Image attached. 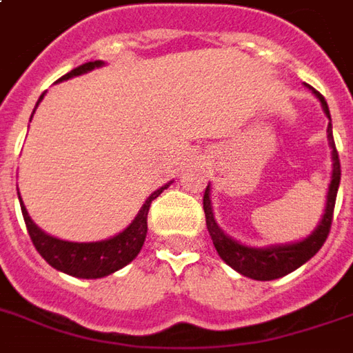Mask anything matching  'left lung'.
<instances>
[{
    "label": "left lung",
    "mask_w": 353,
    "mask_h": 353,
    "mask_svg": "<svg viewBox=\"0 0 353 353\" xmlns=\"http://www.w3.org/2000/svg\"><path fill=\"white\" fill-rule=\"evenodd\" d=\"M307 88L311 90V94L315 98L319 99L325 115L330 121V111L325 98L317 90H313L311 86H307ZM327 140H329L330 159H332V174H330L329 192H327L325 213H323L315 230L302 240H296L290 244H271V246L265 248H255L246 246L234 238H230L223 232V228L219 227L217 221H215L213 203H211V184H208L205 194H203V211H205V225H208L209 236L213 240V246L217 250V254L221 255V259L230 265L236 273L244 274L248 279H254V281H274V279H281L284 274L292 273L303 263H307L325 244V240L329 236L330 225H332V211H334L336 192H339L340 186V159L336 145H334V138H332V125L330 123L327 126Z\"/></svg>",
    "instance_id": "8db88e82"
}]
</instances>
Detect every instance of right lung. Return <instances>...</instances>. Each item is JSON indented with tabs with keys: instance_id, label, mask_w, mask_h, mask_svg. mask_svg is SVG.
I'll return each mask as SVG.
<instances>
[{
	"instance_id": "add662e5",
	"label": "right lung",
	"mask_w": 353,
	"mask_h": 353,
	"mask_svg": "<svg viewBox=\"0 0 353 353\" xmlns=\"http://www.w3.org/2000/svg\"><path fill=\"white\" fill-rule=\"evenodd\" d=\"M103 65H105L103 61H90V63H84V65H80L77 69L67 72L57 82L86 74L90 70L99 69ZM42 99L43 94L36 101V107L40 105ZM36 107H34V111H36ZM171 182H167L165 186L150 194V198L144 201V205L140 208L138 215L132 219V223L125 230H121L115 236L98 240V242H70V240H61V238L43 232L42 228L30 219L28 211L24 208L21 194H19V186H17V194H19L21 211H23L26 230L30 234L34 248L38 250V254L42 255L53 269L70 274V276H77V279H103L107 274L123 269L125 265L130 263L136 255L140 254V250L144 246L145 234H148V211H150V205L165 188L171 186Z\"/></svg>"
}]
</instances>
